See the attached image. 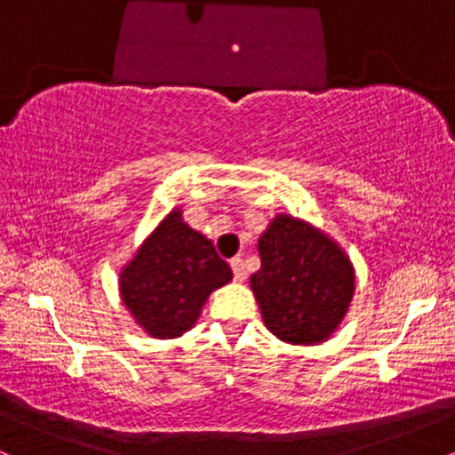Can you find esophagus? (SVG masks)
Listing matches in <instances>:
<instances>
[{
	"mask_svg": "<svg viewBox=\"0 0 455 455\" xmlns=\"http://www.w3.org/2000/svg\"><path fill=\"white\" fill-rule=\"evenodd\" d=\"M231 267H233V275L237 282L245 280V267H243V259L242 257H235L231 259Z\"/></svg>",
	"mask_w": 455,
	"mask_h": 455,
	"instance_id": "34e87169",
	"label": "esophagus"
}]
</instances>
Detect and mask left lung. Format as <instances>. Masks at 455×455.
I'll list each match as a JSON object with an SVG mask.
<instances>
[{"mask_svg": "<svg viewBox=\"0 0 455 455\" xmlns=\"http://www.w3.org/2000/svg\"><path fill=\"white\" fill-rule=\"evenodd\" d=\"M260 269L250 275L265 325L291 344L329 340L355 293L344 250L299 218L278 213L259 239Z\"/></svg>", "mask_w": 455, "mask_h": 455, "instance_id": "obj_1", "label": "left lung"}]
</instances>
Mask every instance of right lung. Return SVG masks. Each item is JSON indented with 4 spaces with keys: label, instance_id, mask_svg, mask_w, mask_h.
I'll return each mask as SVG.
<instances>
[{
    "label": "right lung",
    "instance_id": "add662e5",
    "mask_svg": "<svg viewBox=\"0 0 455 455\" xmlns=\"http://www.w3.org/2000/svg\"><path fill=\"white\" fill-rule=\"evenodd\" d=\"M233 271L205 235L173 210L119 274L122 301L151 338H180L196 323L212 291Z\"/></svg>",
    "mask_w": 455,
    "mask_h": 455
}]
</instances>
